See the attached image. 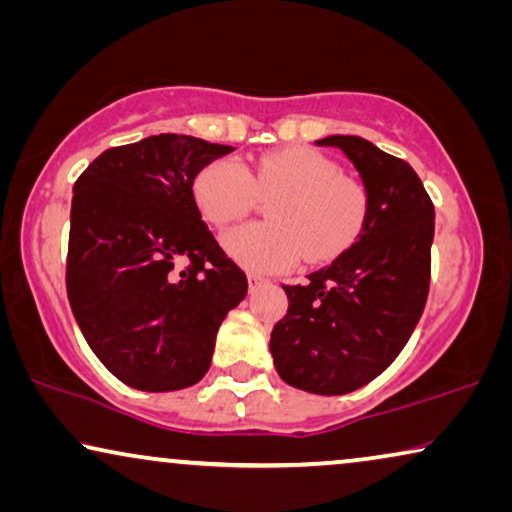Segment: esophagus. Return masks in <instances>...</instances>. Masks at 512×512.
<instances>
[{"label":"esophagus","instance_id":"esophagus-1","mask_svg":"<svg viewBox=\"0 0 512 512\" xmlns=\"http://www.w3.org/2000/svg\"><path fill=\"white\" fill-rule=\"evenodd\" d=\"M265 282H268V279L261 277V275H254V272H251V275H249V291H256L258 286H263Z\"/></svg>","mask_w":512,"mask_h":512}]
</instances>
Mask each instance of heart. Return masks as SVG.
Here are the masks:
<instances>
[{
    "label": "heart",
    "mask_w": 512,
    "mask_h": 512,
    "mask_svg": "<svg viewBox=\"0 0 512 512\" xmlns=\"http://www.w3.org/2000/svg\"><path fill=\"white\" fill-rule=\"evenodd\" d=\"M193 198L205 221L219 228L247 216L258 198H272L265 209L270 223H249L223 237L228 254L256 272L286 270L300 256L331 261L352 244L368 209L366 188L307 146L268 153L249 167L235 158L214 160L195 177Z\"/></svg>",
    "instance_id": "b5f03b06"
}]
</instances>
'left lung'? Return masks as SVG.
Wrapping results in <instances>:
<instances>
[{"mask_svg":"<svg viewBox=\"0 0 512 512\" xmlns=\"http://www.w3.org/2000/svg\"><path fill=\"white\" fill-rule=\"evenodd\" d=\"M368 195L352 247L331 265L284 286L286 317L270 335L275 368L291 387L340 396L384 373L422 317L431 284L433 202L405 160L368 139L331 135Z\"/></svg>","mask_w":512,"mask_h":512,"instance_id":"8db88e82","label":"left lung"}]
</instances>
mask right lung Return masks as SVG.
I'll list each match as a JSON object with an SVG mask.
<instances>
[{
	"instance_id": "obj_1",
	"label": "right lung",
	"mask_w": 512,
	"mask_h": 512,
	"mask_svg": "<svg viewBox=\"0 0 512 512\" xmlns=\"http://www.w3.org/2000/svg\"><path fill=\"white\" fill-rule=\"evenodd\" d=\"M230 151L167 132L107 149L76 179L69 305L97 359L132 389L200 382L221 321L247 296V275L193 198L202 167Z\"/></svg>"
}]
</instances>
